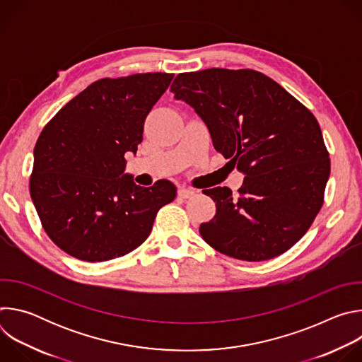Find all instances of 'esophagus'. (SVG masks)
<instances>
[{
  "label": "esophagus",
  "instance_id": "1",
  "mask_svg": "<svg viewBox=\"0 0 362 362\" xmlns=\"http://www.w3.org/2000/svg\"><path fill=\"white\" fill-rule=\"evenodd\" d=\"M194 193L196 192L193 189H186V187H182V189L177 190V196L182 197V199H189V197L194 196Z\"/></svg>",
  "mask_w": 362,
  "mask_h": 362
}]
</instances>
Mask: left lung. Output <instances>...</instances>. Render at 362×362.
I'll return each instance as SVG.
<instances>
[{
  "mask_svg": "<svg viewBox=\"0 0 362 362\" xmlns=\"http://www.w3.org/2000/svg\"><path fill=\"white\" fill-rule=\"evenodd\" d=\"M170 91L208 126L215 148L245 175L203 190L216 215L202 223L206 243L235 259L259 262L286 252L324 203L329 154L315 116L268 76L243 69L180 73Z\"/></svg>",
  "mask_w": 362,
  "mask_h": 362,
  "instance_id": "obj_1",
  "label": "left lung"
}]
</instances>
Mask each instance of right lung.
I'll list each match as a JSON object with an SVG mask.
<instances>
[{"instance_id":"add662e5","label":"right lung","mask_w":362,"mask_h":362,"mask_svg":"<svg viewBox=\"0 0 362 362\" xmlns=\"http://www.w3.org/2000/svg\"><path fill=\"white\" fill-rule=\"evenodd\" d=\"M175 74L101 78L51 119L34 147L30 193L49 239L86 262H105L140 246L176 186L141 187L124 173L151 107Z\"/></svg>"}]
</instances>
